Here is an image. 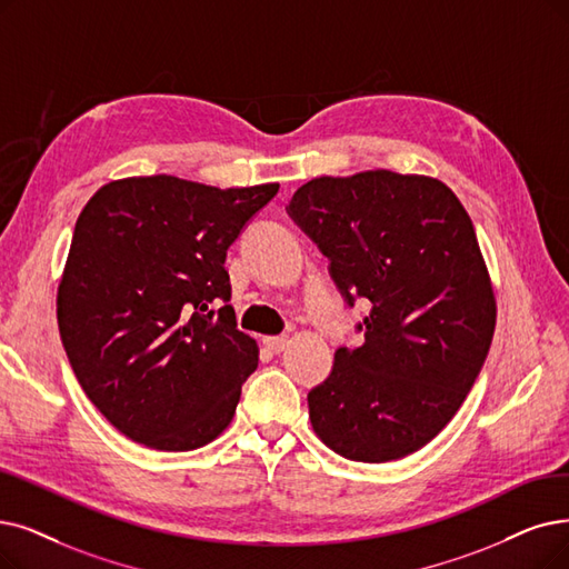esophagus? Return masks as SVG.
Instances as JSON below:
<instances>
[{
    "instance_id": "obj_1",
    "label": "esophagus",
    "mask_w": 569,
    "mask_h": 569,
    "mask_svg": "<svg viewBox=\"0 0 569 569\" xmlns=\"http://www.w3.org/2000/svg\"><path fill=\"white\" fill-rule=\"evenodd\" d=\"M263 346H266L270 352L280 355V352L289 346V338H287V336H266V338H263Z\"/></svg>"
}]
</instances>
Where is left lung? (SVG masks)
<instances>
[{
  "instance_id": "obj_1",
  "label": "left lung",
  "mask_w": 569,
  "mask_h": 569,
  "mask_svg": "<svg viewBox=\"0 0 569 569\" xmlns=\"http://www.w3.org/2000/svg\"><path fill=\"white\" fill-rule=\"evenodd\" d=\"M289 217L346 301H371L363 346L338 348L308 395L315 435L355 462L411 456L460 411L492 343L495 291L467 210L435 177L367 170L306 181Z\"/></svg>"
}]
</instances>
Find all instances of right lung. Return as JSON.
Wrapping results in <instances>:
<instances>
[{
  "label": "right lung",
  "instance_id": "obj_1",
  "mask_svg": "<svg viewBox=\"0 0 569 569\" xmlns=\"http://www.w3.org/2000/svg\"><path fill=\"white\" fill-rule=\"evenodd\" d=\"M278 189L153 174L86 202L58 327L86 397L128 439L184 452L231 425L259 346L236 327L226 249Z\"/></svg>",
  "mask_w": 569,
  "mask_h": 569
}]
</instances>
